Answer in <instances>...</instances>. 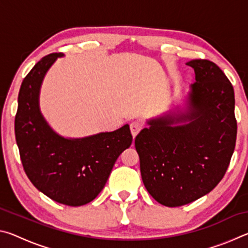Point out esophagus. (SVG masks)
<instances>
[{"mask_svg":"<svg viewBox=\"0 0 248 248\" xmlns=\"http://www.w3.org/2000/svg\"><path fill=\"white\" fill-rule=\"evenodd\" d=\"M142 128H143V124L141 123V121H133V123H131V124H130V130H131V133L133 137H136L138 133H139Z\"/></svg>","mask_w":248,"mask_h":248,"instance_id":"34e87169","label":"esophagus"}]
</instances>
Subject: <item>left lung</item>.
<instances>
[{
    "mask_svg": "<svg viewBox=\"0 0 248 248\" xmlns=\"http://www.w3.org/2000/svg\"><path fill=\"white\" fill-rule=\"evenodd\" d=\"M187 65L196 74L189 112L150 121V128L134 140L146 190L166 207H180L209 194L225 175L236 142L234 90L229 78L205 59ZM187 120V125H171Z\"/></svg>",
    "mask_w": 248,
    "mask_h": 248,
    "instance_id": "8db88e82",
    "label": "left lung"
}]
</instances>
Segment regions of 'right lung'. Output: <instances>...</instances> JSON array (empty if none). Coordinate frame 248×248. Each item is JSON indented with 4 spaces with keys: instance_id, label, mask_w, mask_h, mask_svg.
<instances>
[{
    "instance_id": "right-lung-1",
    "label": "right lung",
    "mask_w": 248,
    "mask_h": 248,
    "mask_svg": "<svg viewBox=\"0 0 248 248\" xmlns=\"http://www.w3.org/2000/svg\"><path fill=\"white\" fill-rule=\"evenodd\" d=\"M61 56L44 57L25 77L15 137L24 170L33 186L59 203L78 207L102 191L116 159L131 145L132 134L124 124L112 132L69 140L50 129L39 111L38 95L46 72Z\"/></svg>"
}]
</instances>
